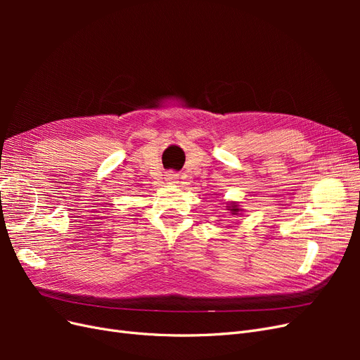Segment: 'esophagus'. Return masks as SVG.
Here are the masks:
<instances>
[{"label":"esophagus","instance_id":"1","mask_svg":"<svg viewBox=\"0 0 360 360\" xmlns=\"http://www.w3.org/2000/svg\"><path fill=\"white\" fill-rule=\"evenodd\" d=\"M165 179H167L168 183H176L177 179H179V174L174 172V171H168V172L165 174Z\"/></svg>","mask_w":360,"mask_h":360}]
</instances>
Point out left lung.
I'll return each instance as SVG.
<instances>
[{"mask_svg": "<svg viewBox=\"0 0 360 360\" xmlns=\"http://www.w3.org/2000/svg\"><path fill=\"white\" fill-rule=\"evenodd\" d=\"M228 210H231L233 214H238V212H240V210L237 209V205H231V209H228Z\"/></svg>", "mask_w": 360, "mask_h": 360, "instance_id": "8db88e82", "label": "left lung"}]
</instances>
